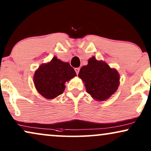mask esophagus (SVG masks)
Returning a JSON list of instances; mask_svg holds the SVG:
<instances>
[{"mask_svg": "<svg viewBox=\"0 0 151 151\" xmlns=\"http://www.w3.org/2000/svg\"><path fill=\"white\" fill-rule=\"evenodd\" d=\"M74 70H75V72H76V73H77V74H79V72L80 69L79 68H74Z\"/></svg>", "mask_w": 151, "mask_h": 151, "instance_id": "obj_1", "label": "esophagus"}]
</instances>
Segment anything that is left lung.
I'll list each match as a JSON object with an SVG mask.
<instances>
[{"mask_svg":"<svg viewBox=\"0 0 151 151\" xmlns=\"http://www.w3.org/2000/svg\"><path fill=\"white\" fill-rule=\"evenodd\" d=\"M78 76L84 83L86 92L95 100H107L119 86L120 75L117 70L94 56L88 60L87 65L80 69Z\"/></svg>","mask_w":151,"mask_h":151,"instance_id":"obj_1","label":"left lung"}]
</instances>
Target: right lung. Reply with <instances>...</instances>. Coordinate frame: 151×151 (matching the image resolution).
Instances as JSON below:
<instances>
[{
  "instance_id": "add662e5",
  "label": "right lung",
  "mask_w": 151,
  "mask_h": 151,
  "mask_svg": "<svg viewBox=\"0 0 151 151\" xmlns=\"http://www.w3.org/2000/svg\"><path fill=\"white\" fill-rule=\"evenodd\" d=\"M77 76L68 63L54 56L48 63L42 64L35 72L34 84L37 92L46 99L52 100L65 91V83Z\"/></svg>"
}]
</instances>
